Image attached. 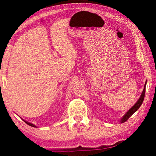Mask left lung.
Returning a JSON list of instances; mask_svg holds the SVG:
<instances>
[{"label":"left lung","instance_id":"8db88e82","mask_svg":"<svg viewBox=\"0 0 156 156\" xmlns=\"http://www.w3.org/2000/svg\"><path fill=\"white\" fill-rule=\"evenodd\" d=\"M146 83H145L144 90H143V92L141 94V95H140L139 99H138V101L136 102L135 104H134L133 106H132V107L130 108V109L126 113V114L123 116V118L121 119V123H124L125 121H126L128 119H129L130 117H131L132 115H133L134 113H135L136 111H137L138 108H140V106H141V104H142L143 101H144V99L145 93H146Z\"/></svg>","mask_w":156,"mask_h":156}]
</instances>
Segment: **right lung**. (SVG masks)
I'll return each mask as SVG.
<instances>
[{"label": "right lung", "instance_id": "right-lung-1", "mask_svg": "<svg viewBox=\"0 0 156 156\" xmlns=\"http://www.w3.org/2000/svg\"><path fill=\"white\" fill-rule=\"evenodd\" d=\"M25 121V123H27V125H29V126H33V127H36V126H35L34 124H33V123H30V122H27V121H25V120H23Z\"/></svg>", "mask_w": 156, "mask_h": 156}]
</instances>
